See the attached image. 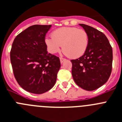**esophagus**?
I'll return each instance as SVG.
<instances>
[{
    "label": "esophagus",
    "mask_w": 122,
    "mask_h": 122,
    "mask_svg": "<svg viewBox=\"0 0 122 122\" xmlns=\"http://www.w3.org/2000/svg\"><path fill=\"white\" fill-rule=\"evenodd\" d=\"M64 61H66V59L62 58H60V62H61V63H62Z\"/></svg>",
    "instance_id": "esophagus-1"
}]
</instances>
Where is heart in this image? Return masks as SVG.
Masks as SVG:
<instances>
[{
    "instance_id": "b5f03b06",
    "label": "heart",
    "mask_w": 122,
    "mask_h": 122,
    "mask_svg": "<svg viewBox=\"0 0 122 122\" xmlns=\"http://www.w3.org/2000/svg\"><path fill=\"white\" fill-rule=\"evenodd\" d=\"M52 37H46L44 43L50 53L54 54L62 49L71 58H79L85 53L88 46L89 38L84 29L75 27H64L52 32Z\"/></svg>"
}]
</instances>
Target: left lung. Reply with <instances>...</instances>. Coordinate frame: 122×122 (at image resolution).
Segmentation results:
<instances>
[{"instance_id": "8db88e82", "label": "left lung", "mask_w": 122, "mask_h": 122, "mask_svg": "<svg viewBox=\"0 0 122 122\" xmlns=\"http://www.w3.org/2000/svg\"><path fill=\"white\" fill-rule=\"evenodd\" d=\"M88 35L85 53L71 60V74L75 83L87 91L97 89L105 84L112 70V49L103 33L84 24H79Z\"/></svg>"}]
</instances>
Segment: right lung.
I'll return each mask as SVG.
<instances>
[{"label":"right lung","instance_id":"1","mask_svg":"<svg viewBox=\"0 0 122 122\" xmlns=\"http://www.w3.org/2000/svg\"><path fill=\"white\" fill-rule=\"evenodd\" d=\"M52 25L30 26L14 40L10 58L18 84L26 91L42 94L54 86L61 67L60 58L48 53L44 43Z\"/></svg>","mask_w":122,"mask_h":122}]
</instances>
